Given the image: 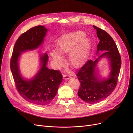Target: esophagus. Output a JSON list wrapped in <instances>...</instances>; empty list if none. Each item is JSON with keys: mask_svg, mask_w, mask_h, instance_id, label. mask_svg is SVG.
I'll return each mask as SVG.
<instances>
[{"mask_svg": "<svg viewBox=\"0 0 133 133\" xmlns=\"http://www.w3.org/2000/svg\"><path fill=\"white\" fill-rule=\"evenodd\" d=\"M63 76H64V78L65 80H68V79H69V78H71V76L69 75L68 74V73H65V74L63 75Z\"/></svg>", "mask_w": 133, "mask_h": 133, "instance_id": "1", "label": "esophagus"}]
</instances>
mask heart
Instances as JSON below:
<instances>
[{
    "label": "heart",
    "mask_w": 133,
    "mask_h": 133,
    "mask_svg": "<svg viewBox=\"0 0 133 133\" xmlns=\"http://www.w3.org/2000/svg\"><path fill=\"white\" fill-rule=\"evenodd\" d=\"M84 36V32L77 31L65 35L57 42L58 50L60 53H65L70 51L69 60L74 66L79 65L84 61L90 51V41L87 38H83ZM59 52L57 50H53L51 55L54 61L60 65L63 59Z\"/></svg>",
    "instance_id": "obj_1"
}]
</instances>
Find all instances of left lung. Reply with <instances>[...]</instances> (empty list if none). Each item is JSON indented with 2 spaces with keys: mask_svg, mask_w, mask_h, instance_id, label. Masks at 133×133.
Wrapping results in <instances>:
<instances>
[{
  "mask_svg": "<svg viewBox=\"0 0 133 133\" xmlns=\"http://www.w3.org/2000/svg\"><path fill=\"white\" fill-rule=\"evenodd\" d=\"M93 26L100 39L97 46V53L100 51L106 52L95 61H87L76 74L81 84L78 96L83 101L90 104L99 102L113 93L117 85L121 66V55L113 39L104 30ZM104 56L110 60L111 71L109 78L101 80L97 78L95 66L98 59Z\"/></svg>",
  "mask_w": 133,
  "mask_h": 133,
  "instance_id": "8db88e82",
  "label": "left lung"
}]
</instances>
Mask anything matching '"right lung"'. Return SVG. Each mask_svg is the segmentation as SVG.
<instances>
[{"label": "right lung", "instance_id": "right-lung-1", "mask_svg": "<svg viewBox=\"0 0 133 133\" xmlns=\"http://www.w3.org/2000/svg\"><path fill=\"white\" fill-rule=\"evenodd\" d=\"M47 30L39 25L23 33L17 39L13 48L10 61V68L19 94L27 101L37 105L45 106L50 103L57 94L62 81V76L58 70L47 67L48 56H41V68L31 80H25L20 75L18 59L21 53L33 50L43 43Z\"/></svg>", "mask_w": 133, "mask_h": 133}]
</instances>
